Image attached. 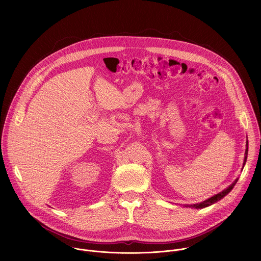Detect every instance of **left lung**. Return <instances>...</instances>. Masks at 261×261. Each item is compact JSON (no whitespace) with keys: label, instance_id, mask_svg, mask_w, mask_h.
Segmentation results:
<instances>
[{"label":"left lung","instance_id":"8db88e82","mask_svg":"<svg viewBox=\"0 0 261 261\" xmlns=\"http://www.w3.org/2000/svg\"><path fill=\"white\" fill-rule=\"evenodd\" d=\"M247 145H248V141H247ZM245 155H246V156H245V162H244V165H245L246 160H247V155H248V146H247V148H246V153H245ZM238 179H239V178H237V179H236V180H234V181L229 186V187H228L227 189L223 190L222 192L218 193L217 195H215V196H213V197H211V198H208V199H206V200H204V201H202V202H200V203L193 204L192 206H193V207H196V208H202V207H206V206H208V205H211V204H213V203L217 202L218 200L222 199L223 197H224L225 195H227V194L232 190V188H233L234 186H236V184H237Z\"/></svg>","mask_w":261,"mask_h":261}]
</instances>
